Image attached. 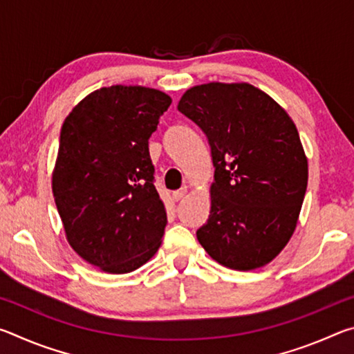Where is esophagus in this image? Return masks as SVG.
I'll return each instance as SVG.
<instances>
[{"mask_svg": "<svg viewBox=\"0 0 354 354\" xmlns=\"http://www.w3.org/2000/svg\"><path fill=\"white\" fill-rule=\"evenodd\" d=\"M185 194H187V189H179V190H175V192H173V200H175V201H179V200H181V198H184V195Z\"/></svg>", "mask_w": 354, "mask_h": 354, "instance_id": "obj_1", "label": "esophagus"}]
</instances>
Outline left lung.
Returning <instances> with one entry per match:
<instances>
[{
    "mask_svg": "<svg viewBox=\"0 0 354 354\" xmlns=\"http://www.w3.org/2000/svg\"><path fill=\"white\" fill-rule=\"evenodd\" d=\"M178 111L206 134L215 169L211 212L196 231L198 242L232 270L266 266L290 241L308 187L295 123L247 82L192 87Z\"/></svg>",
    "mask_w": 354,
    "mask_h": 354,
    "instance_id": "obj_1",
    "label": "left lung"
}]
</instances>
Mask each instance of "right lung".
I'll list each match as a JSON object with an SVG mask.
<instances>
[{"instance_id": "obj_1", "label": "right lung", "mask_w": 354, "mask_h": 354, "mask_svg": "<svg viewBox=\"0 0 354 354\" xmlns=\"http://www.w3.org/2000/svg\"><path fill=\"white\" fill-rule=\"evenodd\" d=\"M170 104L156 88L103 87L62 124L53 195L71 248L100 270L129 273L160 247L167 212L148 139Z\"/></svg>"}]
</instances>
